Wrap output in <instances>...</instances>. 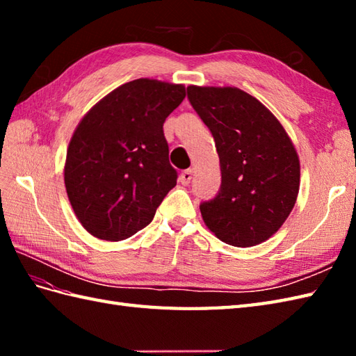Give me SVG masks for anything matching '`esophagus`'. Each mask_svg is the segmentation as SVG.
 <instances>
[{"instance_id": "obj_1", "label": "esophagus", "mask_w": 356, "mask_h": 356, "mask_svg": "<svg viewBox=\"0 0 356 356\" xmlns=\"http://www.w3.org/2000/svg\"><path fill=\"white\" fill-rule=\"evenodd\" d=\"M191 179H193V170H185V171L180 172L179 180H180V184H182V185L190 184Z\"/></svg>"}]
</instances>
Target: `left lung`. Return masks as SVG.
<instances>
[{
	"label": "left lung",
	"mask_w": 356,
	"mask_h": 356,
	"mask_svg": "<svg viewBox=\"0 0 356 356\" xmlns=\"http://www.w3.org/2000/svg\"><path fill=\"white\" fill-rule=\"evenodd\" d=\"M209 128L220 159L222 185L200 213L217 238L249 248L275 234L297 202L300 161L277 118L236 87L186 88Z\"/></svg>",
	"instance_id": "obj_1"
}]
</instances>
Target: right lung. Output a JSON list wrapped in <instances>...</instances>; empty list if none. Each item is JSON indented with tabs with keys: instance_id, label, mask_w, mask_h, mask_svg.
<instances>
[{
	"instance_id": "right-lung-1",
	"label": "right lung",
	"mask_w": 356,
	"mask_h": 356,
	"mask_svg": "<svg viewBox=\"0 0 356 356\" xmlns=\"http://www.w3.org/2000/svg\"><path fill=\"white\" fill-rule=\"evenodd\" d=\"M185 87L134 79L81 120L67 149L64 182L74 214L92 236L119 241L151 223L176 186L163 122Z\"/></svg>"
}]
</instances>
